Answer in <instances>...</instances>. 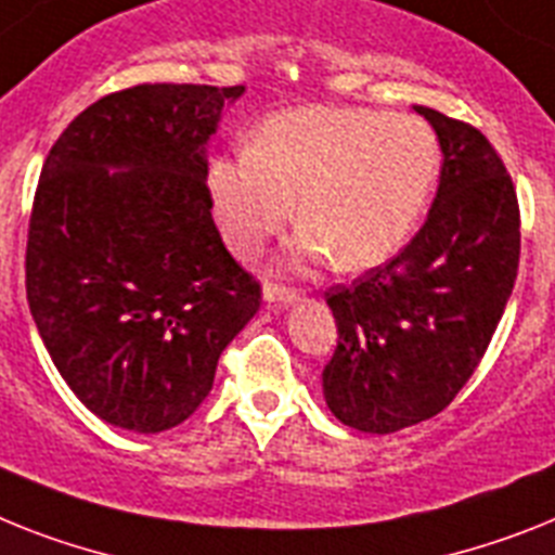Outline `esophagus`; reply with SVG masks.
Segmentation results:
<instances>
[{
	"label": "esophagus",
	"instance_id": "esophagus-1",
	"mask_svg": "<svg viewBox=\"0 0 555 555\" xmlns=\"http://www.w3.org/2000/svg\"><path fill=\"white\" fill-rule=\"evenodd\" d=\"M264 301L268 305H291V301H296V291L293 287H285V285H264Z\"/></svg>",
	"mask_w": 555,
	"mask_h": 555
}]
</instances>
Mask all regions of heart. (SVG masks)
Wrapping results in <instances>:
<instances>
[{
  "mask_svg": "<svg viewBox=\"0 0 555 555\" xmlns=\"http://www.w3.org/2000/svg\"><path fill=\"white\" fill-rule=\"evenodd\" d=\"M440 171L426 120L358 106H301L211 163L214 217L236 254H256L296 214V259L344 270L384 262L421 222Z\"/></svg>",
  "mask_w": 555,
  "mask_h": 555,
  "instance_id": "1",
  "label": "heart"
}]
</instances>
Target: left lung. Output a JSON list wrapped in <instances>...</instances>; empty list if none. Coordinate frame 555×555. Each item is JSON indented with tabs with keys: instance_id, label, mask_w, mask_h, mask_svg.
Masks as SVG:
<instances>
[{
	"instance_id": "left-lung-1",
	"label": "left lung",
	"mask_w": 555,
	"mask_h": 555,
	"mask_svg": "<svg viewBox=\"0 0 555 555\" xmlns=\"http://www.w3.org/2000/svg\"><path fill=\"white\" fill-rule=\"evenodd\" d=\"M443 171L406 248L324 296L338 347L324 366L330 412L392 435L443 412L486 356L519 268V199L479 129L428 106Z\"/></svg>"
}]
</instances>
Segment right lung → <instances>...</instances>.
Listing matches in <instances>:
<instances>
[{"instance_id": "1", "label": "right lung", "mask_w": 555, "mask_h": 555, "mask_svg": "<svg viewBox=\"0 0 555 555\" xmlns=\"http://www.w3.org/2000/svg\"><path fill=\"white\" fill-rule=\"evenodd\" d=\"M242 92H112L41 166L27 305L55 370L112 426L155 435L197 412L222 349L259 310L262 287L222 245L206 185V143Z\"/></svg>"}]
</instances>
